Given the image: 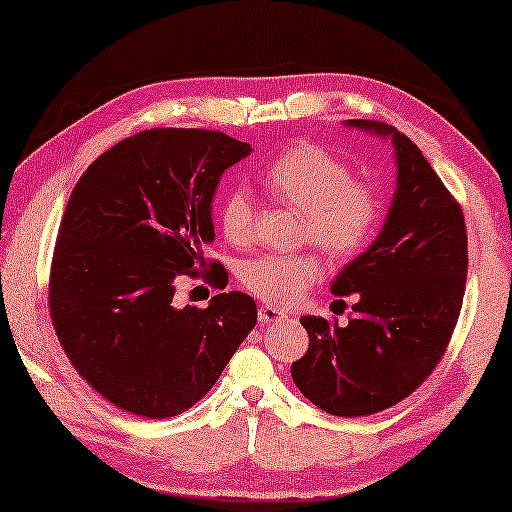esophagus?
<instances>
[{"mask_svg": "<svg viewBox=\"0 0 512 512\" xmlns=\"http://www.w3.org/2000/svg\"><path fill=\"white\" fill-rule=\"evenodd\" d=\"M258 320H261L263 324H274V322L286 320V313L279 311V308L270 306V304H265V306L258 308Z\"/></svg>", "mask_w": 512, "mask_h": 512, "instance_id": "34e87169", "label": "esophagus"}]
</instances>
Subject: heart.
Segmentation results:
<instances>
[{
  "label": "heart",
  "instance_id": "heart-1",
  "mask_svg": "<svg viewBox=\"0 0 512 512\" xmlns=\"http://www.w3.org/2000/svg\"><path fill=\"white\" fill-rule=\"evenodd\" d=\"M267 190L304 215V240L326 256L342 261L358 254L379 224L381 197L370 183L354 179V170L313 142H299L267 165ZM254 199L245 186L226 190L220 204L224 238L238 247L254 242ZM322 276L320 258L301 254H263L240 267V283L251 295L274 306H292Z\"/></svg>",
  "mask_w": 512,
  "mask_h": 512
}]
</instances>
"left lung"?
Segmentation results:
<instances>
[{
  "label": "left lung",
  "instance_id": "obj_1",
  "mask_svg": "<svg viewBox=\"0 0 512 512\" xmlns=\"http://www.w3.org/2000/svg\"><path fill=\"white\" fill-rule=\"evenodd\" d=\"M347 127L392 138L395 199L379 238L331 286L338 297L358 295L349 324L301 317L311 345L290 372L317 408L360 417L413 395L445 356L465 295L467 229L463 208L413 140L376 120Z\"/></svg>",
  "mask_w": 512,
  "mask_h": 512
}]
</instances>
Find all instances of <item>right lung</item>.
I'll return each mask as SVG.
<instances>
[{"label": "right lung", "instance_id": "1", "mask_svg": "<svg viewBox=\"0 0 512 512\" xmlns=\"http://www.w3.org/2000/svg\"><path fill=\"white\" fill-rule=\"evenodd\" d=\"M249 152L222 131L149 129L104 152L72 190L49 315L81 379L127 413L163 420L195 406L256 326L245 292L172 304L174 281L208 267L215 188ZM201 279L224 290L229 274L211 263Z\"/></svg>", "mask_w": 512, "mask_h": 512}]
</instances>
